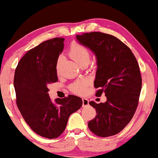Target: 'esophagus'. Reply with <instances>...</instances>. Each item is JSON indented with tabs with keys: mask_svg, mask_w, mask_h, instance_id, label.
I'll list each match as a JSON object with an SVG mask.
<instances>
[{
	"mask_svg": "<svg viewBox=\"0 0 158 158\" xmlns=\"http://www.w3.org/2000/svg\"><path fill=\"white\" fill-rule=\"evenodd\" d=\"M82 100H83V107H85V106H88L89 100L87 99V98H83Z\"/></svg>",
	"mask_w": 158,
	"mask_h": 158,
	"instance_id": "1",
	"label": "esophagus"
}]
</instances>
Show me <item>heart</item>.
Wrapping results in <instances>:
<instances>
[{
    "instance_id": "obj_1",
    "label": "heart",
    "mask_w": 158,
    "mask_h": 158,
    "mask_svg": "<svg viewBox=\"0 0 158 158\" xmlns=\"http://www.w3.org/2000/svg\"><path fill=\"white\" fill-rule=\"evenodd\" d=\"M69 56L73 60L77 65L82 66L83 65H88L90 60V52L85 46L80 44L79 43L74 42L72 43L70 48ZM63 57L59 56L56 63V70L59 72L60 64L62 62ZM88 83L85 81H78L73 83L70 86V90L71 92L77 95H82L85 93Z\"/></svg>"
}]
</instances>
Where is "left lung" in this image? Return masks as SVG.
<instances>
[{
  "instance_id": "1",
  "label": "left lung",
  "mask_w": 158,
  "mask_h": 158,
  "mask_svg": "<svg viewBox=\"0 0 158 158\" xmlns=\"http://www.w3.org/2000/svg\"><path fill=\"white\" fill-rule=\"evenodd\" d=\"M77 40L94 52L97 59L95 95L105 93L106 102L90 101L96 110L89 121L90 131L100 137L114 135L132 120L142 88L140 68L131 50L115 36L100 32L76 35Z\"/></svg>"
}]
</instances>
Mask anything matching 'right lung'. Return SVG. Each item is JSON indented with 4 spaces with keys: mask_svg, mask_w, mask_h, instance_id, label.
I'll return each mask as SVG.
<instances>
[{
    "mask_svg": "<svg viewBox=\"0 0 158 158\" xmlns=\"http://www.w3.org/2000/svg\"><path fill=\"white\" fill-rule=\"evenodd\" d=\"M64 40L55 38L29 50L18 63L13 81L23 118L34 132L49 139L63 133L70 115L83 105L81 98L73 95L53 103L48 93V85L58 81L56 63Z\"/></svg>",
    "mask_w": 158,
    "mask_h": 158,
    "instance_id": "right-lung-1",
    "label": "right lung"
}]
</instances>
